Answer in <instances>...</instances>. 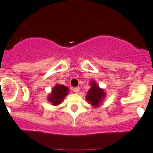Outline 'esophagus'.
Wrapping results in <instances>:
<instances>
[{
  "mask_svg": "<svg viewBox=\"0 0 153 153\" xmlns=\"http://www.w3.org/2000/svg\"><path fill=\"white\" fill-rule=\"evenodd\" d=\"M79 90H80V88H79V87H74V88H73V91H74V92H75V93H79Z\"/></svg>",
  "mask_w": 153,
  "mask_h": 153,
  "instance_id": "34e87169",
  "label": "esophagus"
}]
</instances>
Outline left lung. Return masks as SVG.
I'll return each mask as SVG.
<instances>
[{
	"label": "left lung",
	"instance_id": "obj_1",
	"mask_svg": "<svg viewBox=\"0 0 153 153\" xmlns=\"http://www.w3.org/2000/svg\"><path fill=\"white\" fill-rule=\"evenodd\" d=\"M92 88L88 90V95L86 96V100L90 102L92 106H98L100 102H102V100L105 98V92L102 89L100 88V87L96 85L95 82H91Z\"/></svg>",
	"mask_w": 153,
	"mask_h": 153
}]
</instances>
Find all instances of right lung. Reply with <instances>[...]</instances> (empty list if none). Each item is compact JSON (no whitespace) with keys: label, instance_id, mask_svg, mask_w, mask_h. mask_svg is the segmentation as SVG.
Here are the masks:
<instances>
[{"label":"right lung","instance_id":"1","mask_svg":"<svg viewBox=\"0 0 153 153\" xmlns=\"http://www.w3.org/2000/svg\"><path fill=\"white\" fill-rule=\"evenodd\" d=\"M68 88L65 85H57L53 88L52 93L49 96L48 100L53 103V105L60 104L65 96L68 94Z\"/></svg>","mask_w":153,"mask_h":153}]
</instances>
